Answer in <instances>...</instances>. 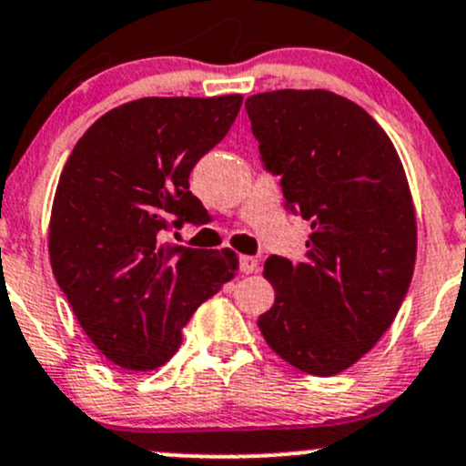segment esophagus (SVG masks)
I'll list each match as a JSON object with an SVG mask.
<instances>
[{"mask_svg": "<svg viewBox=\"0 0 466 466\" xmlns=\"http://www.w3.org/2000/svg\"><path fill=\"white\" fill-rule=\"evenodd\" d=\"M258 269V260L254 257H241V272L254 274Z\"/></svg>", "mask_w": 466, "mask_h": 466, "instance_id": "34e87169", "label": "esophagus"}]
</instances>
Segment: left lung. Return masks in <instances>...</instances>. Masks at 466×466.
I'll list each match as a JSON object with an SVG mask.
<instances>
[{"instance_id":"obj_1","label":"left lung","mask_w":466,"mask_h":466,"mask_svg":"<svg viewBox=\"0 0 466 466\" xmlns=\"http://www.w3.org/2000/svg\"><path fill=\"white\" fill-rule=\"evenodd\" d=\"M265 167L288 206L311 223L305 260L269 257L274 305L258 329L274 354L334 376L382 339L416 265V209L387 132L329 90H274L245 99Z\"/></svg>"}]
</instances>
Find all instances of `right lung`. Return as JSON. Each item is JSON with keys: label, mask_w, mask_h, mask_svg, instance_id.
I'll return each instance as SVG.
<instances>
[{"label": "right lung", "mask_w": 466, "mask_h": 466, "mask_svg": "<svg viewBox=\"0 0 466 466\" xmlns=\"http://www.w3.org/2000/svg\"><path fill=\"white\" fill-rule=\"evenodd\" d=\"M241 104V95L127 101L84 132L61 170L48 225L53 274L92 345L121 370L166 365L198 305L237 274L232 249L166 237L206 212L190 172Z\"/></svg>", "instance_id": "obj_1"}]
</instances>
